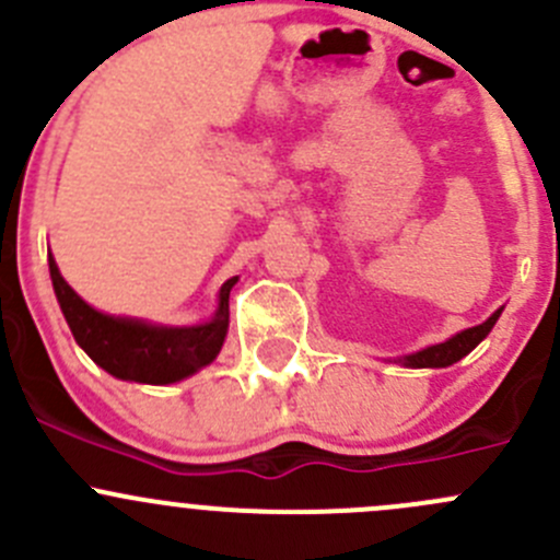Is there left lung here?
Segmentation results:
<instances>
[{"instance_id":"8db88e82","label":"left lung","mask_w":560,"mask_h":560,"mask_svg":"<svg viewBox=\"0 0 560 560\" xmlns=\"http://www.w3.org/2000/svg\"><path fill=\"white\" fill-rule=\"evenodd\" d=\"M501 312H504V308L490 314L482 325L466 327V330L455 332V336L447 338V341L433 343V347L420 349V352L404 354V358H398V363L406 365V369H447V365H453L460 358H466V354L471 352V349L477 347L490 330H493V325L499 322Z\"/></svg>"}]
</instances>
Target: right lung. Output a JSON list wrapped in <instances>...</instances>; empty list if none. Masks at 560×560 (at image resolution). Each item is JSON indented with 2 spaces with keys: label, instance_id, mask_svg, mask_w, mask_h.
Masks as SVG:
<instances>
[{
  "label": "right lung",
  "instance_id": "right-lung-1",
  "mask_svg": "<svg viewBox=\"0 0 560 560\" xmlns=\"http://www.w3.org/2000/svg\"><path fill=\"white\" fill-rule=\"evenodd\" d=\"M48 268L56 301L78 347L116 380L140 382V385H173L211 365L222 352L230 327V290L238 276L222 284L211 319L200 325L173 327L154 325L138 316L97 312L67 284L50 252Z\"/></svg>",
  "mask_w": 560,
  "mask_h": 560
}]
</instances>
